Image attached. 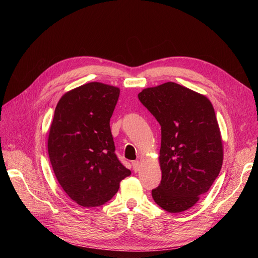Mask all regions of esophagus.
Returning <instances> with one entry per match:
<instances>
[{"label": "esophagus", "mask_w": 258, "mask_h": 258, "mask_svg": "<svg viewBox=\"0 0 258 258\" xmlns=\"http://www.w3.org/2000/svg\"><path fill=\"white\" fill-rule=\"evenodd\" d=\"M133 169H134V171H139L140 170V168H141V164H140V161H134L133 162Z\"/></svg>", "instance_id": "esophagus-1"}]
</instances>
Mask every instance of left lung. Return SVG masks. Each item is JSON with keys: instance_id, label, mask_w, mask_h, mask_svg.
I'll use <instances>...</instances> for the list:
<instances>
[{"instance_id": "1", "label": "left lung", "mask_w": 258, "mask_h": 258, "mask_svg": "<svg viewBox=\"0 0 258 258\" xmlns=\"http://www.w3.org/2000/svg\"><path fill=\"white\" fill-rule=\"evenodd\" d=\"M139 100L161 125V184L156 204L179 213L195 206L221 171L224 148L214 108L205 95L172 81L143 89Z\"/></svg>"}]
</instances>
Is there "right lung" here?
Masks as SVG:
<instances>
[{"label":"right lung","instance_id":"obj_1","mask_svg":"<svg viewBox=\"0 0 258 258\" xmlns=\"http://www.w3.org/2000/svg\"><path fill=\"white\" fill-rule=\"evenodd\" d=\"M120 89L93 81L64 93L48 136V154L55 177L72 201L91 208L118 191L131 170L120 163L110 119Z\"/></svg>","mask_w":258,"mask_h":258}]
</instances>
